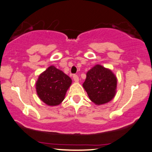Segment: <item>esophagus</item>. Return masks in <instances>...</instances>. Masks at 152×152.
<instances>
[{"instance_id": "esophagus-1", "label": "esophagus", "mask_w": 152, "mask_h": 152, "mask_svg": "<svg viewBox=\"0 0 152 152\" xmlns=\"http://www.w3.org/2000/svg\"><path fill=\"white\" fill-rule=\"evenodd\" d=\"M73 78H74L75 82H78V81H79V78H78V76L77 75L74 74V76H73Z\"/></svg>"}]
</instances>
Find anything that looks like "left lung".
<instances>
[{
    "label": "left lung",
    "mask_w": 152,
    "mask_h": 152,
    "mask_svg": "<svg viewBox=\"0 0 152 152\" xmlns=\"http://www.w3.org/2000/svg\"><path fill=\"white\" fill-rule=\"evenodd\" d=\"M117 78L109 69L95 65L86 73L83 87L90 100L96 105L106 104L114 98L116 93Z\"/></svg>",
    "instance_id": "left-lung-1"
}]
</instances>
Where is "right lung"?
I'll list each match as a JSON object with an SVG mask.
<instances>
[{"label":"right lung","mask_w":152,"mask_h":152,"mask_svg":"<svg viewBox=\"0 0 152 152\" xmlns=\"http://www.w3.org/2000/svg\"><path fill=\"white\" fill-rule=\"evenodd\" d=\"M72 80L62 71L50 66L41 73L36 82L38 96L48 106H58L65 99Z\"/></svg>","instance_id":"add662e5"}]
</instances>
